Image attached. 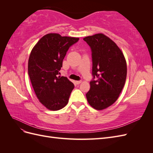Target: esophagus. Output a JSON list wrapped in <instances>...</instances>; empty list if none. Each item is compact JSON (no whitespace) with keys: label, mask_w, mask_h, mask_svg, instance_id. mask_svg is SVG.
I'll return each mask as SVG.
<instances>
[{"label":"esophagus","mask_w":153,"mask_h":153,"mask_svg":"<svg viewBox=\"0 0 153 153\" xmlns=\"http://www.w3.org/2000/svg\"><path fill=\"white\" fill-rule=\"evenodd\" d=\"M75 82H76V84H81V83H82V81L81 80H78V81H76Z\"/></svg>","instance_id":"1"}]
</instances>
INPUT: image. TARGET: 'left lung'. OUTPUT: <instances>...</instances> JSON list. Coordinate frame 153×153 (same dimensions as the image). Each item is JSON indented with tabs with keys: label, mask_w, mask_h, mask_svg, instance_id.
Segmentation results:
<instances>
[{
	"label": "left lung",
	"mask_w": 153,
	"mask_h": 153,
	"mask_svg": "<svg viewBox=\"0 0 153 153\" xmlns=\"http://www.w3.org/2000/svg\"><path fill=\"white\" fill-rule=\"evenodd\" d=\"M84 40L91 48L94 76L87 100L92 108L104 110L116 101L123 89L127 75L126 59L116 43L102 33L87 36Z\"/></svg>",
	"instance_id": "obj_1"
}]
</instances>
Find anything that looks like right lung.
<instances>
[{"mask_svg": "<svg viewBox=\"0 0 153 153\" xmlns=\"http://www.w3.org/2000/svg\"><path fill=\"white\" fill-rule=\"evenodd\" d=\"M78 38L50 33L43 36L32 48L28 73L39 102L48 110L62 109L69 101L74 84L65 76H57L69 48Z\"/></svg>", "mask_w": 153, "mask_h": 153, "instance_id": "1", "label": "right lung"}]
</instances>
